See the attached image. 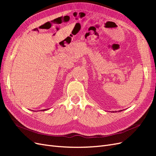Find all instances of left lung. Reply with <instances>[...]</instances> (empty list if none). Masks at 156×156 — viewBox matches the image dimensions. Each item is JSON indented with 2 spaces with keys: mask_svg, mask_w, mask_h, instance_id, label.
<instances>
[{
  "mask_svg": "<svg viewBox=\"0 0 156 156\" xmlns=\"http://www.w3.org/2000/svg\"><path fill=\"white\" fill-rule=\"evenodd\" d=\"M113 112H114V111H113ZM115 112H116V111H115Z\"/></svg>",
  "mask_w": 156,
  "mask_h": 156,
  "instance_id": "8db88e82",
  "label": "left lung"
}]
</instances>
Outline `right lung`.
I'll return each mask as SVG.
<instances>
[{"instance_id": "add662e5", "label": "right lung", "mask_w": 156, "mask_h": 156, "mask_svg": "<svg viewBox=\"0 0 156 156\" xmlns=\"http://www.w3.org/2000/svg\"><path fill=\"white\" fill-rule=\"evenodd\" d=\"M45 110H47V109H44V110H42V111H45Z\"/></svg>"}]
</instances>
